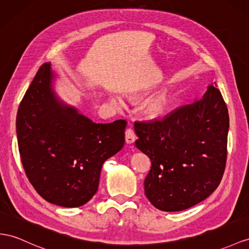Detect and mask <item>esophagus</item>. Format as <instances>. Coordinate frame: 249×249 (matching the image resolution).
Returning <instances> with one entry per match:
<instances>
[{"label": "esophagus", "instance_id": "obj_1", "mask_svg": "<svg viewBox=\"0 0 249 249\" xmlns=\"http://www.w3.org/2000/svg\"><path fill=\"white\" fill-rule=\"evenodd\" d=\"M136 133L135 131H133V129L131 128V127H129V128H127L126 131H125V141L127 144H132L133 142L136 141Z\"/></svg>", "mask_w": 249, "mask_h": 249}]
</instances>
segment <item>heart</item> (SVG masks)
I'll return each mask as SVG.
<instances>
[{
    "label": "heart",
    "instance_id": "obj_1",
    "mask_svg": "<svg viewBox=\"0 0 249 249\" xmlns=\"http://www.w3.org/2000/svg\"><path fill=\"white\" fill-rule=\"evenodd\" d=\"M117 103V99H112ZM171 103V94L167 90H161L150 97L144 105L146 116L150 119H158L166 112Z\"/></svg>",
    "mask_w": 249,
    "mask_h": 249
}]
</instances>
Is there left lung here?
I'll return each mask as SVG.
<instances>
[{"label":"left lung","instance_id":"8db88e82","mask_svg":"<svg viewBox=\"0 0 249 249\" xmlns=\"http://www.w3.org/2000/svg\"><path fill=\"white\" fill-rule=\"evenodd\" d=\"M214 84L200 100L162 120L135 123L136 146L151 161L145 195L156 208L180 212L205 200L225 170L229 116Z\"/></svg>","mask_w":249,"mask_h":249}]
</instances>
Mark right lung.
<instances>
[{"instance_id": "1", "label": "right lung", "mask_w": 249, "mask_h": 249, "mask_svg": "<svg viewBox=\"0 0 249 249\" xmlns=\"http://www.w3.org/2000/svg\"><path fill=\"white\" fill-rule=\"evenodd\" d=\"M50 63L37 70L17 114L21 160L43 199L63 207L84 205L97 193L104 162L123 148L125 120L93 123L54 92Z\"/></svg>"}]
</instances>
